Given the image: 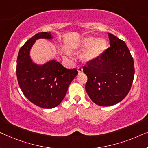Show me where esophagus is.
I'll list each match as a JSON object with an SVG mask.
<instances>
[{
    "label": "esophagus",
    "mask_w": 148,
    "mask_h": 148,
    "mask_svg": "<svg viewBox=\"0 0 148 148\" xmlns=\"http://www.w3.org/2000/svg\"><path fill=\"white\" fill-rule=\"evenodd\" d=\"M77 71H78L79 73H82V72L83 71V68H82V66H80V65H79V66H77Z\"/></svg>",
    "instance_id": "obj_1"
}]
</instances>
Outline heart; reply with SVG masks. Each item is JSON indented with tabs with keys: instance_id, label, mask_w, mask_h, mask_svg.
I'll list each match as a JSON object with an SVG mask.
<instances>
[{
	"instance_id": "obj_1",
	"label": "heart",
	"mask_w": 148,
	"mask_h": 148,
	"mask_svg": "<svg viewBox=\"0 0 148 148\" xmlns=\"http://www.w3.org/2000/svg\"><path fill=\"white\" fill-rule=\"evenodd\" d=\"M77 47L87 48L82 54V58L86 61H90L102 54L106 48V42L104 39L95 40L93 37H88L83 39Z\"/></svg>"
}]
</instances>
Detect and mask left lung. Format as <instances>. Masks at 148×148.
Returning <instances> with one entry per match:
<instances>
[{"instance_id": "1", "label": "left lung", "mask_w": 148, "mask_h": 148, "mask_svg": "<svg viewBox=\"0 0 148 148\" xmlns=\"http://www.w3.org/2000/svg\"><path fill=\"white\" fill-rule=\"evenodd\" d=\"M110 47L86 62L83 71L88 77L86 90L93 102L109 106L128 94L134 78V61L124 41L108 33Z\"/></svg>"}]
</instances>
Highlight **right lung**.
Wrapping results in <instances>:
<instances>
[{
	"label": "right lung",
	"mask_w": 148,
	"mask_h": 148,
	"mask_svg": "<svg viewBox=\"0 0 148 148\" xmlns=\"http://www.w3.org/2000/svg\"><path fill=\"white\" fill-rule=\"evenodd\" d=\"M50 33L40 32L28 40L20 48L16 74L19 86L32 103L43 108L57 106L67 92L68 87L78 74L75 68L67 69L56 60L42 66L30 59L29 50L39 38H52Z\"/></svg>",
	"instance_id": "obj_1"
}]
</instances>
